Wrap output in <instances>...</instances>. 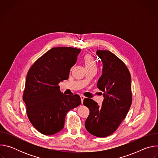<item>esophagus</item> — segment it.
Returning <instances> with one entry per match:
<instances>
[{"mask_svg":"<svg viewBox=\"0 0 158 158\" xmlns=\"http://www.w3.org/2000/svg\"><path fill=\"white\" fill-rule=\"evenodd\" d=\"M84 98H85V97H84V96H81V102H82H82H83V101H84Z\"/></svg>","mask_w":158,"mask_h":158,"instance_id":"1","label":"esophagus"}]
</instances>
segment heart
<instances>
[{
  "label": "heart",
  "mask_w": 158,
  "mask_h": 158,
  "mask_svg": "<svg viewBox=\"0 0 158 158\" xmlns=\"http://www.w3.org/2000/svg\"><path fill=\"white\" fill-rule=\"evenodd\" d=\"M84 61L85 63L86 69H89V68H91V67H96V62L91 54H86L84 57Z\"/></svg>",
  "instance_id": "1"
}]
</instances>
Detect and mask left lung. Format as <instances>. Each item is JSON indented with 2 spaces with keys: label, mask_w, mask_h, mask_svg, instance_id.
<instances>
[{
  "label": "left lung",
  "mask_w": 158,
  "mask_h": 158,
  "mask_svg": "<svg viewBox=\"0 0 158 158\" xmlns=\"http://www.w3.org/2000/svg\"><path fill=\"white\" fill-rule=\"evenodd\" d=\"M96 54L103 65L97 87L104 99L101 106L93 99H84L90 111L85 127L94 136L104 138L118 128L127 114L132 103L131 78L126 64L115 54L101 50Z\"/></svg>",
  "instance_id": "1"
}]
</instances>
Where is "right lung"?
<instances>
[{
	"label": "right lung",
	"instance_id": "obj_1",
	"mask_svg": "<svg viewBox=\"0 0 158 158\" xmlns=\"http://www.w3.org/2000/svg\"><path fill=\"white\" fill-rule=\"evenodd\" d=\"M80 52L74 48H54L39 57L27 73L22 99L30 122L42 134L60 131L67 112L81 104L78 94L65 95L59 85L68 79Z\"/></svg>",
	"mask_w": 158,
	"mask_h": 158
}]
</instances>
